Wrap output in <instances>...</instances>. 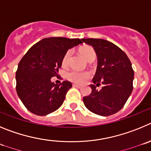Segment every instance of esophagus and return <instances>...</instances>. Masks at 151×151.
Here are the masks:
<instances>
[{
	"label": "esophagus",
	"mask_w": 151,
	"mask_h": 151,
	"mask_svg": "<svg viewBox=\"0 0 151 151\" xmlns=\"http://www.w3.org/2000/svg\"><path fill=\"white\" fill-rule=\"evenodd\" d=\"M73 86H74V87H76V88H78V89H81V86L77 85V84H73Z\"/></svg>",
	"instance_id": "1"
}]
</instances>
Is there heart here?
<instances>
[{"label": "heart", "mask_w": 151, "mask_h": 151, "mask_svg": "<svg viewBox=\"0 0 151 151\" xmlns=\"http://www.w3.org/2000/svg\"><path fill=\"white\" fill-rule=\"evenodd\" d=\"M81 53L83 55V57L89 62L94 61L96 57V52L94 49L89 46L83 47L80 50ZM70 57H71V51L68 50L65 55L62 58V66L64 68H66L68 66L69 62H70ZM90 73L88 71H77V70H72L70 73H68L67 75V78L70 82L74 83L77 84H83L87 81L90 77Z\"/></svg>", "instance_id": "obj_1"}]
</instances>
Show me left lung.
<instances>
[{
    "label": "left lung",
    "instance_id": "8db88e82",
    "mask_svg": "<svg viewBox=\"0 0 151 151\" xmlns=\"http://www.w3.org/2000/svg\"><path fill=\"white\" fill-rule=\"evenodd\" d=\"M97 55L98 65L91 84L92 92L83 97L89 111L101 116L114 114L123 108L133 89L134 70L129 59L120 48L103 39L83 38ZM102 83L101 91L96 89ZM96 86H95V84Z\"/></svg>",
    "mask_w": 151,
    "mask_h": 151
}]
</instances>
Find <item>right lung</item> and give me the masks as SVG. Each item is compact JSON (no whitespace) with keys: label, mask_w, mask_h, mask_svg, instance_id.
<instances>
[{"label":"right lung","mask_w":151,"mask_h":151,"mask_svg":"<svg viewBox=\"0 0 151 151\" xmlns=\"http://www.w3.org/2000/svg\"><path fill=\"white\" fill-rule=\"evenodd\" d=\"M81 43L80 39L44 38L32 46L22 57L16 72V88L30 112L45 116L60 108L72 84L69 81L55 84L51 78L58 75L68 50Z\"/></svg>","instance_id":"add662e5"}]
</instances>
